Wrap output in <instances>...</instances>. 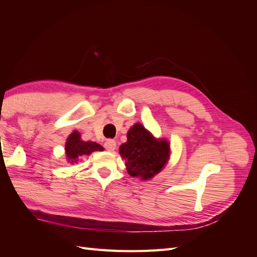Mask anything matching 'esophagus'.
<instances>
[{"mask_svg": "<svg viewBox=\"0 0 257 257\" xmlns=\"http://www.w3.org/2000/svg\"><path fill=\"white\" fill-rule=\"evenodd\" d=\"M104 147L107 151H113L116 147V143L113 139H107L104 144Z\"/></svg>", "mask_w": 257, "mask_h": 257, "instance_id": "34e87169", "label": "esophagus"}]
</instances>
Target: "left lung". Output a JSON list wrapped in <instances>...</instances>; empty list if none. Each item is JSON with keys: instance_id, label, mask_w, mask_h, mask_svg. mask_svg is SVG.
Segmentation results:
<instances>
[{"instance_id": "8db88e82", "label": "left lung", "mask_w": 257, "mask_h": 257, "mask_svg": "<svg viewBox=\"0 0 257 257\" xmlns=\"http://www.w3.org/2000/svg\"><path fill=\"white\" fill-rule=\"evenodd\" d=\"M121 158L130 176L144 180L161 172L169 157L166 141H155L142 124H135L127 133V142L120 146Z\"/></svg>"}]
</instances>
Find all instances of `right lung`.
I'll return each instance as SVG.
<instances>
[{
	"label": "right lung",
	"instance_id": "add662e5",
	"mask_svg": "<svg viewBox=\"0 0 257 257\" xmlns=\"http://www.w3.org/2000/svg\"><path fill=\"white\" fill-rule=\"evenodd\" d=\"M103 151V147L92 142H82L80 141V134L78 132H74L68 137L65 146L66 158L69 163H76L79 158L83 155H89L93 151Z\"/></svg>",
	"mask_w": 257,
	"mask_h": 257
}]
</instances>
